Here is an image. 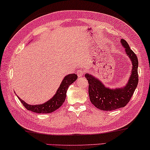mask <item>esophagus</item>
<instances>
[{
  "mask_svg": "<svg viewBox=\"0 0 150 150\" xmlns=\"http://www.w3.org/2000/svg\"><path fill=\"white\" fill-rule=\"evenodd\" d=\"M84 73H85V71L81 69H79V70H77V75H78V76H79V77L83 76V74H84Z\"/></svg>",
  "mask_w": 150,
  "mask_h": 150,
  "instance_id": "esophagus-1",
  "label": "esophagus"
}]
</instances>
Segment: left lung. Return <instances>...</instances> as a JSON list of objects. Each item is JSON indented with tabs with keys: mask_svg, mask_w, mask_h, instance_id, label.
Wrapping results in <instances>:
<instances>
[{
	"mask_svg": "<svg viewBox=\"0 0 150 150\" xmlns=\"http://www.w3.org/2000/svg\"><path fill=\"white\" fill-rule=\"evenodd\" d=\"M120 42L125 48L126 54L132 63L131 76L125 87L110 89L92 74H86L85 76L89 83V96L91 103L99 110L112 111L123 108L129 103L137 87L139 82L137 56L130 49L126 40L121 39Z\"/></svg>",
	"mask_w": 150,
	"mask_h": 150,
	"instance_id": "left-lung-1",
	"label": "left lung"
}]
</instances>
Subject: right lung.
Here are the masks:
<instances>
[{
    "label": "right lung",
    "instance_id": "obj_1",
    "mask_svg": "<svg viewBox=\"0 0 150 150\" xmlns=\"http://www.w3.org/2000/svg\"><path fill=\"white\" fill-rule=\"evenodd\" d=\"M77 75L75 74H68L65 76L61 84L60 85V87L56 91L55 95L50 100L44 103L43 104L32 105H29L27 103H25L18 96V98L20 99L23 106L28 110L38 114L51 113V112H53L55 110H58L63 104L66 98V93H67L68 87L71 83L74 82L77 79Z\"/></svg>",
    "mask_w": 150,
    "mask_h": 150
}]
</instances>
